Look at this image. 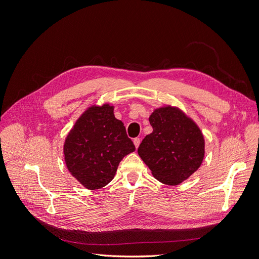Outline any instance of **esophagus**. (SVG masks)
Wrapping results in <instances>:
<instances>
[{
  "instance_id": "34e87169",
  "label": "esophagus",
  "mask_w": 259,
  "mask_h": 259,
  "mask_svg": "<svg viewBox=\"0 0 259 259\" xmlns=\"http://www.w3.org/2000/svg\"><path fill=\"white\" fill-rule=\"evenodd\" d=\"M134 144H135V146H136V149H137V147L140 144V138H135L134 139Z\"/></svg>"
}]
</instances>
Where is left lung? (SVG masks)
<instances>
[{"mask_svg":"<svg viewBox=\"0 0 259 259\" xmlns=\"http://www.w3.org/2000/svg\"><path fill=\"white\" fill-rule=\"evenodd\" d=\"M149 120L153 132L142 140L138 154L157 180L177 186L201 165L203 135L178 107L156 108Z\"/></svg>","mask_w":259,"mask_h":259,"instance_id":"1","label":"left lung"}]
</instances>
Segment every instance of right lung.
<instances>
[{
	"instance_id": "obj_1",
	"label": "right lung",
	"mask_w": 259,
	"mask_h": 259,
	"mask_svg": "<svg viewBox=\"0 0 259 259\" xmlns=\"http://www.w3.org/2000/svg\"><path fill=\"white\" fill-rule=\"evenodd\" d=\"M135 151L122 121L108 103L90 106L76 121L64 142L69 173L83 187L98 190L115 177L123 157Z\"/></svg>"
}]
</instances>
